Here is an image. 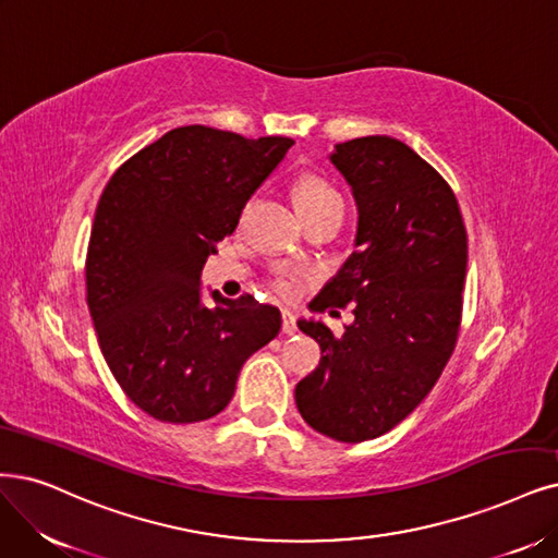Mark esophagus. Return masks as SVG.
<instances>
[{"label": "esophagus", "instance_id": "34e87169", "mask_svg": "<svg viewBox=\"0 0 558 558\" xmlns=\"http://www.w3.org/2000/svg\"><path fill=\"white\" fill-rule=\"evenodd\" d=\"M299 331V326H296V317L292 315V313H282V333L284 336H294Z\"/></svg>", "mask_w": 558, "mask_h": 558}]
</instances>
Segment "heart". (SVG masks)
<instances>
[{"instance_id":"b5f03b06","label":"heart","mask_w":558,"mask_h":558,"mask_svg":"<svg viewBox=\"0 0 558 558\" xmlns=\"http://www.w3.org/2000/svg\"><path fill=\"white\" fill-rule=\"evenodd\" d=\"M294 202L299 206V211L303 216V220L307 222L311 218L331 211L336 206H344L342 195L338 193V189H333L324 177L305 172L296 179L294 183ZM268 287L280 296V299H292L296 296V280L292 276H287L282 271L274 274L268 278Z\"/></svg>"}]
</instances>
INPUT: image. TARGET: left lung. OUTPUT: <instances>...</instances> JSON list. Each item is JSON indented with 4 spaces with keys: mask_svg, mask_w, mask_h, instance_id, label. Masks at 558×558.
<instances>
[{
    "mask_svg": "<svg viewBox=\"0 0 558 558\" xmlns=\"http://www.w3.org/2000/svg\"><path fill=\"white\" fill-rule=\"evenodd\" d=\"M331 160L356 197V251L313 307L352 303L354 324L336 336L322 322H299L322 361L296 384V407L322 435L361 444L404 421L452 356L466 227L448 181L400 140H349Z\"/></svg>",
    "mask_w": 558,
    "mask_h": 558,
    "instance_id": "8db88e82",
    "label": "left lung"
}]
</instances>
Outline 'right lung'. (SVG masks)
<instances>
[{
  "label": "right lung",
  "mask_w": 558,
  "mask_h": 558,
  "mask_svg": "<svg viewBox=\"0 0 558 558\" xmlns=\"http://www.w3.org/2000/svg\"><path fill=\"white\" fill-rule=\"evenodd\" d=\"M290 137L181 126L110 177L87 247V305L100 352L129 400L162 423H199L230 404L241 365L280 331L251 294L199 301V274L230 236Z\"/></svg>",
  "instance_id": "right-lung-1"
}]
</instances>
